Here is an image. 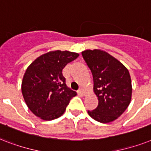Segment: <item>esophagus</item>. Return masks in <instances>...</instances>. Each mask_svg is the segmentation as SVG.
Listing matches in <instances>:
<instances>
[{
    "label": "esophagus",
    "mask_w": 151,
    "mask_h": 151,
    "mask_svg": "<svg viewBox=\"0 0 151 151\" xmlns=\"http://www.w3.org/2000/svg\"><path fill=\"white\" fill-rule=\"evenodd\" d=\"M78 94H79L80 95H81V96L84 95V94H85L84 89H82V88H80L79 90L78 91Z\"/></svg>",
    "instance_id": "1"
}]
</instances>
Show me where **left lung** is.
Returning a JSON list of instances; mask_svg holds the SVG:
<instances>
[{"mask_svg": "<svg viewBox=\"0 0 151 151\" xmlns=\"http://www.w3.org/2000/svg\"><path fill=\"white\" fill-rule=\"evenodd\" d=\"M92 73L94 91L99 105L89 116L101 123L119 117L130 103L132 84L127 67L108 52L88 50L81 52Z\"/></svg>", "mask_w": 151, "mask_h": 151, "instance_id": "obj_1", "label": "left lung"}]
</instances>
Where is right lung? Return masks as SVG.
I'll use <instances>...</instances> for the list:
<instances>
[{
  "label": "right lung",
  "mask_w": 151,
  "mask_h": 151,
  "mask_svg": "<svg viewBox=\"0 0 151 151\" xmlns=\"http://www.w3.org/2000/svg\"><path fill=\"white\" fill-rule=\"evenodd\" d=\"M78 56L77 52L52 51L35 59L27 68L22 91L25 103L35 116L52 120L64 113L77 93L67 87L62 70Z\"/></svg>",
  "instance_id": "1"
}]
</instances>
